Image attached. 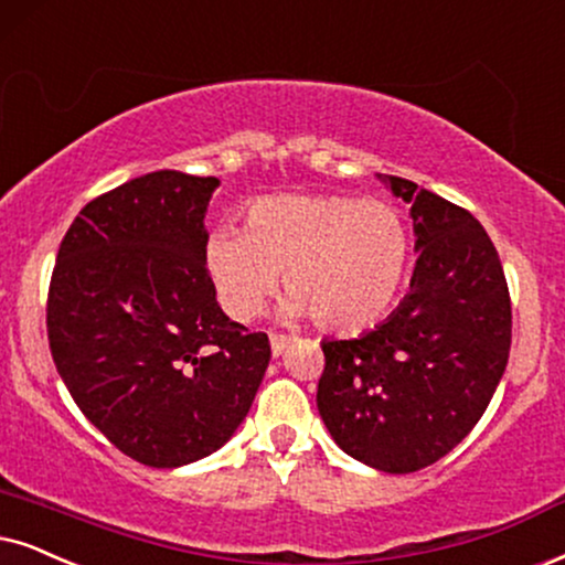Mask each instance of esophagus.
I'll list each match as a JSON object with an SVG mask.
<instances>
[{"label": "esophagus", "mask_w": 565, "mask_h": 565, "mask_svg": "<svg viewBox=\"0 0 565 565\" xmlns=\"http://www.w3.org/2000/svg\"><path fill=\"white\" fill-rule=\"evenodd\" d=\"M289 344H291L289 335H284V333H270V352H274V356L287 352Z\"/></svg>", "instance_id": "34e87169"}]
</instances>
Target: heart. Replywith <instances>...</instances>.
Returning a JSON list of instances; mask_svg holds the SVG:
<instances>
[{"mask_svg": "<svg viewBox=\"0 0 565 565\" xmlns=\"http://www.w3.org/2000/svg\"><path fill=\"white\" fill-rule=\"evenodd\" d=\"M406 258L409 234L394 205L349 195L258 198L242 232L218 226L203 245L205 274L232 318L258 316L284 274V312H310L331 333L377 323L402 289Z\"/></svg>", "mask_w": 565, "mask_h": 565, "instance_id": "heart-1", "label": "heart"}]
</instances>
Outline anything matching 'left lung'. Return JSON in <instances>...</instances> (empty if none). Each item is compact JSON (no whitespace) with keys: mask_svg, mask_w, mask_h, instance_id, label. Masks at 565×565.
<instances>
[{"mask_svg":"<svg viewBox=\"0 0 565 565\" xmlns=\"http://www.w3.org/2000/svg\"><path fill=\"white\" fill-rule=\"evenodd\" d=\"M417 263L409 295L360 339L323 341L318 412L352 459L409 475L443 459L488 409L511 352L501 258L472 213L402 177Z\"/></svg>","mask_w":565,"mask_h":565,"instance_id":"8db88e82","label":"left lung"}]
</instances>
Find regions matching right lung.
Listing matches in <instances>:
<instances>
[{"instance_id":"1","label":"right lung","mask_w":565,"mask_h":565,"mask_svg":"<svg viewBox=\"0 0 565 565\" xmlns=\"http://www.w3.org/2000/svg\"><path fill=\"white\" fill-rule=\"evenodd\" d=\"M216 177L151 171L81 211L49 284L56 373L130 459L174 469L216 451L266 375V333L224 316L203 263Z\"/></svg>"}]
</instances>
